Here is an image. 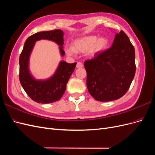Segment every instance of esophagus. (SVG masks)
I'll use <instances>...</instances> for the list:
<instances>
[{
	"mask_svg": "<svg viewBox=\"0 0 155 155\" xmlns=\"http://www.w3.org/2000/svg\"><path fill=\"white\" fill-rule=\"evenodd\" d=\"M83 67V65L82 64V63L81 62H78L77 64H76V67L77 68H82Z\"/></svg>",
	"mask_w": 155,
	"mask_h": 155,
	"instance_id": "esophagus-1",
	"label": "esophagus"
}]
</instances>
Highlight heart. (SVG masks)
<instances>
[{"mask_svg": "<svg viewBox=\"0 0 155 155\" xmlns=\"http://www.w3.org/2000/svg\"><path fill=\"white\" fill-rule=\"evenodd\" d=\"M107 45L108 40L105 37H101L97 39L95 35H88L74 40L72 47H65V51L70 55H73L75 53L88 51L89 55L94 56L105 50Z\"/></svg>", "mask_w": 155, "mask_h": 155, "instance_id": "obj_1", "label": "heart"}]
</instances>
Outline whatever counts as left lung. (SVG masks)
Returning a JSON list of instances; mask_svg holds the SVG:
<instances>
[{
    "label": "left lung",
    "mask_w": 155,
    "mask_h": 155,
    "mask_svg": "<svg viewBox=\"0 0 155 155\" xmlns=\"http://www.w3.org/2000/svg\"><path fill=\"white\" fill-rule=\"evenodd\" d=\"M87 86L97 101L118 100L127 92L136 72L135 51L128 36L121 30L110 48L85 61Z\"/></svg>",
    "instance_id": "left-lung-1"
}]
</instances>
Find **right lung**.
Returning a JSON list of instances; mask_svg holds the SVG:
<instances>
[{"label":"right lung","mask_w":155,"mask_h":155,"mask_svg":"<svg viewBox=\"0 0 155 155\" xmlns=\"http://www.w3.org/2000/svg\"><path fill=\"white\" fill-rule=\"evenodd\" d=\"M48 39L55 42L60 46V51L63 50V32L61 30L40 31L30 36L24 45L19 58V80L22 87L32 100L39 104H50L59 100L66 90L67 83L74 71L76 63H67L61 61L52 77L41 81L36 80L30 74L28 68L30 55L35 41Z\"/></svg>","instance_id":"right-lung-1"}]
</instances>
